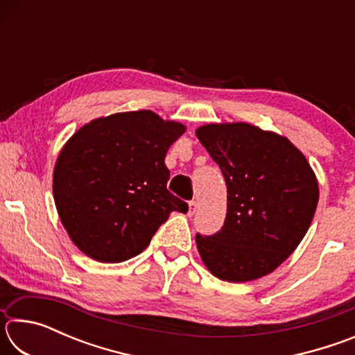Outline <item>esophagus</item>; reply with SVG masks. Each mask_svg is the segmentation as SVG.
<instances>
[{
	"label": "esophagus",
	"mask_w": 355,
	"mask_h": 355,
	"mask_svg": "<svg viewBox=\"0 0 355 355\" xmlns=\"http://www.w3.org/2000/svg\"><path fill=\"white\" fill-rule=\"evenodd\" d=\"M197 211V202L196 200H191L189 202V209H188V216L191 218V216H194Z\"/></svg>",
	"instance_id": "esophagus-1"
}]
</instances>
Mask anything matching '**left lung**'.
<instances>
[{
  "mask_svg": "<svg viewBox=\"0 0 355 355\" xmlns=\"http://www.w3.org/2000/svg\"><path fill=\"white\" fill-rule=\"evenodd\" d=\"M196 135L227 184L224 225L214 235H196L202 261L225 282L272 272L313 219L320 197L315 172L286 137L254 125L211 123Z\"/></svg>",
  "mask_w": 355,
  "mask_h": 355,
  "instance_id": "8db88e82",
  "label": "left lung"
}]
</instances>
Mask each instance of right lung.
I'll return each mask as SVG.
<instances>
[{"instance_id":"add662e5","label":"right lung","mask_w":355,"mask_h":355,"mask_svg":"<svg viewBox=\"0 0 355 355\" xmlns=\"http://www.w3.org/2000/svg\"><path fill=\"white\" fill-rule=\"evenodd\" d=\"M184 130L152 111H131L95 119L70 137L53 172V196L78 249L101 263L130 260L172 211H188L167 191L164 164Z\"/></svg>"}]
</instances>
